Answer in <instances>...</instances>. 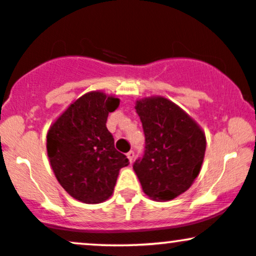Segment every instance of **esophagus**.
Segmentation results:
<instances>
[{"instance_id":"1","label":"esophagus","mask_w":256,"mask_h":256,"mask_svg":"<svg viewBox=\"0 0 256 256\" xmlns=\"http://www.w3.org/2000/svg\"><path fill=\"white\" fill-rule=\"evenodd\" d=\"M134 151H129V152H127V158H128V160H129V162H133L134 161Z\"/></svg>"}]
</instances>
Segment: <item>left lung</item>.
Returning a JSON list of instances; mask_svg holds the SVG:
<instances>
[{"label":"left lung","mask_w":256,"mask_h":256,"mask_svg":"<svg viewBox=\"0 0 256 256\" xmlns=\"http://www.w3.org/2000/svg\"><path fill=\"white\" fill-rule=\"evenodd\" d=\"M136 110L144 129L145 151L134 162V172L151 199H174L199 174L206 149L204 132L180 106L162 96L138 100Z\"/></svg>","instance_id":"left-lung-1"}]
</instances>
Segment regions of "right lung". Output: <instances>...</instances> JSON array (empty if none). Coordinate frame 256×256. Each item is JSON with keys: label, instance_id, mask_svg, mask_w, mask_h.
Wrapping results in <instances>:
<instances>
[{"label": "right lung", "instance_id": "obj_1", "mask_svg": "<svg viewBox=\"0 0 256 256\" xmlns=\"http://www.w3.org/2000/svg\"><path fill=\"white\" fill-rule=\"evenodd\" d=\"M120 98L90 92L74 101L48 132V156L57 180L70 196L84 204H98L114 193L118 173L129 164L114 149L106 127Z\"/></svg>", "mask_w": 256, "mask_h": 256}]
</instances>
